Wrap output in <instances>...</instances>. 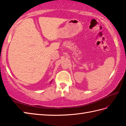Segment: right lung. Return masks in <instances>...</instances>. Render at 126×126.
I'll return each mask as SVG.
<instances>
[{
	"mask_svg": "<svg viewBox=\"0 0 126 126\" xmlns=\"http://www.w3.org/2000/svg\"><path fill=\"white\" fill-rule=\"evenodd\" d=\"M51 82H52V81H51V82H50V83H51Z\"/></svg>",
	"mask_w": 126,
	"mask_h": 126,
	"instance_id": "1",
	"label": "right lung"
}]
</instances>
